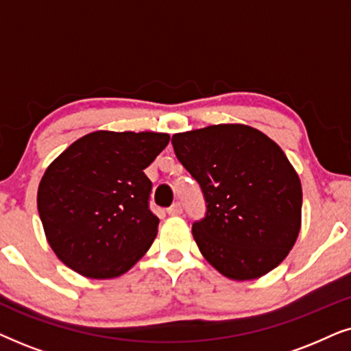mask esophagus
Listing matches in <instances>:
<instances>
[{"label":"esophagus","instance_id":"obj_1","mask_svg":"<svg viewBox=\"0 0 351 351\" xmlns=\"http://www.w3.org/2000/svg\"><path fill=\"white\" fill-rule=\"evenodd\" d=\"M182 213H184V208H182L180 203H174L169 209H167V214L169 215H180Z\"/></svg>","mask_w":351,"mask_h":351}]
</instances>
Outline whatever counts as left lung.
<instances>
[{
	"label": "left lung",
	"instance_id": "1",
	"mask_svg": "<svg viewBox=\"0 0 351 351\" xmlns=\"http://www.w3.org/2000/svg\"><path fill=\"white\" fill-rule=\"evenodd\" d=\"M171 142L203 190L206 215L191 233L206 261L234 281L280 265L302 219L300 179L280 145L246 124L174 134Z\"/></svg>",
	"mask_w": 351,
	"mask_h": 351
}]
</instances>
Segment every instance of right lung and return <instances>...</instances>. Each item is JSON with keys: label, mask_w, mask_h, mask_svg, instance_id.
I'll return each instance as SVG.
<instances>
[{"label": "right lung", "mask_w": 351, "mask_h": 351, "mask_svg": "<svg viewBox=\"0 0 351 351\" xmlns=\"http://www.w3.org/2000/svg\"><path fill=\"white\" fill-rule=\"evenodd\" d=\"M169 134L95 131L78 138L47 167L38 213L56 256L86 278L126 273L156 238L160 219L148 208L143 169Z\"/></svg>", "instance_id": "add662e5"}]
</instances>
